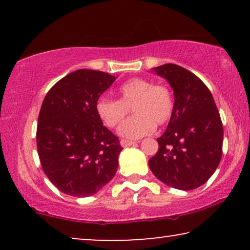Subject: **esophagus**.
I'll use <instances>...</instances> for the list:
<instances>
[{"label": "esophagus", "instance_id": "34e87169", "mask_svg": "<svg viewBox=\"0 0 250 250\" xmlns=\"http://www.w3.org/2000/svg\"><path fill=\"white\" fill-rule=\"evenodd\" d=\"M135 143H136V142H134V141H129V140H124V139L121 140V146H124V148H126V146H134Z\"/></svg>", "mask_w": 250, "mask_h": 250}]
</instances>
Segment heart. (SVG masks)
Returning a JSON list of instances; mask_svg holds the SVG:
<instances>
[{"instance_id":"1","label":"heart","mask_w":250,"mask_h":250,"mask_svg":"<svg viewBox=\"0 0 250 250\" xmlns=\"http://www.w3.org/2000/svg\"><path fill=\"white\" fill-rule=\"evenodd\" d=\"M119 100L100 98L95 104L99 118L108 127L121 124L129 109L135 112L122 124L118 133L126 139H140L151 134L156 124L164 125L172 117V92L164 85H155L145 78H133L118 90Z\"/></svg>"}]
</instances>
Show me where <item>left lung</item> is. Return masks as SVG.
I'll return each instance as SVG.
<instances>
[{
    "instance_id": "1",
    "label": "left lung",
    "mask_w": 250,
    "mask_h": 250,
    "mask_svg": "<svg viewBox=\"0 0 250 250\" xmlns=\"http://www.w3.org/2000/svg\"><path fill=\"white\" fill-rule=\"evenodd\" d=\"M174 91V109L158 152L149 159L157 179L179 190L206 183L222 158L223 125L214 98L203 81L186 68L166 63L153 68Z\"/></svg>"
}]
</instances>
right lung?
I'll list each match as a JSON object with an SVG mask.
<instances>
[{"mask_svg":"<svg viewBox=\"0 0 250 250\" xmlns=\"http://www.w3.org/2000/svg\"><path fill=\"white\" fill-rule=\"evenodd\" d=\"M115 76L80 69L51 87L41 107L36 142L41 165L61 192L88 197L115 176L123 150L95 111Z\"/></svg>","mask_w":250,"mask_h":250,"instance_id":"right-lung-1","label":"right lung"}]
</instances>
